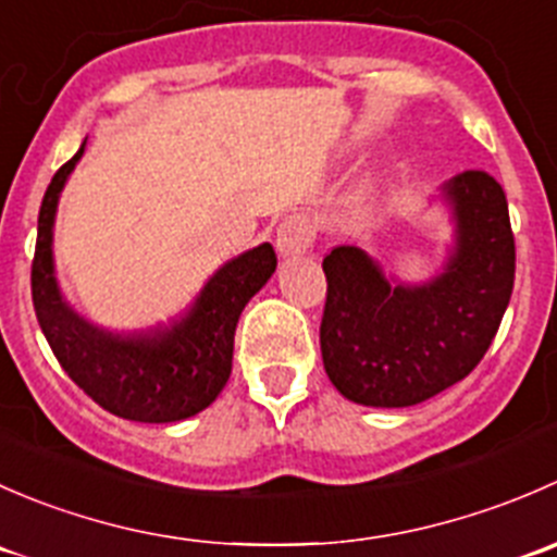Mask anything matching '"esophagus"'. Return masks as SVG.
Returning a JSON list of instances; mask_svg holds the SVG:
<instances>
[{
  "mask_svg": "<svg viewBox=\"0 0 557 557\" xmlns=\"http://www.w3.org/2000/svg\"><path fill=\"white\" fill-rule=\"evenodd\" d=\"M314 243V223L305 212H296L283 221L277 228V250L280 256H299V252L310 250Z\"/></svg>",
  "mask_w": 557,
  "mask_h": 557,
  "instance_id": "obj_1",
  "label": "esophagus"
}]
</instances>
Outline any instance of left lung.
I'll list each match as a JSON object with an SVG mask.
<instances>
[{
  "label": "left lung",
  "mask_w": 557,
  "mask_h": 557,
  "mask_svg": "<svg viewBox=\"0 0 557 557\" xmlns=\"http://www.w3.org/2000/svg\"><path fill=\"white\" fill-rule=\"evenodd\" d=\"M455 256L429 285H391L363 250L323 258V367L363 407H412L463 380L491 347L515 285V234L504 188L466 170L445 185Z\"/></svg>",
  "instance_id": "8db88e82"
}]
</instances>
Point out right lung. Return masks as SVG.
Instances as JSON below:
<instances>
[{
    "label": "right lung",
    "instance_id": "obj_1",
    "mask_svg": "<svg viewBox=\"0 0 557 557\" xmlns=\"http://www.w3.org/2000/svg\"><path fill=\"white\" fill-rule=\"evenodd\" d=\"M75 156L50 180L37 221L32 301L61 369L107 412L139 423H174L201 412L232 374L234 331L245 305L277 269L269 243L223 263L188 312L150 334H110L77 318L53 277V218Z\"/></svg>",
    "mask_w": 557,
    "mask_h": 557
}]
</instances>
